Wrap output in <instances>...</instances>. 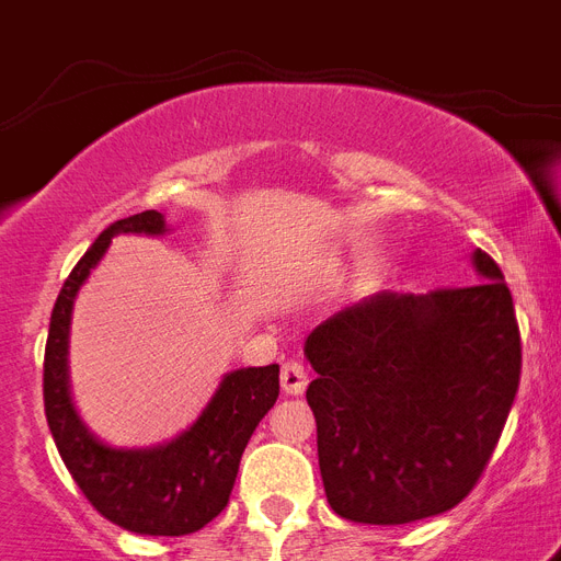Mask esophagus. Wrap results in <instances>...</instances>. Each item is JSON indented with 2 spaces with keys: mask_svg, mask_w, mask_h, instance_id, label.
<instances>
[{
  "mask_svg": "<svg viewBox=\"0 0 561 561\" xmlns=\"http://www.w3.org/2000/svg\"><path fill=\"white\" fill-rule=\"evenodd\" d=\"M306 387H308V373L302 364H297V360L282 364V390L288 392V396H302Z\"/></svg>",
  "mask_w": 561,
  "mask_h": 561,
  "instance_id": "esophagus-1",
  "label": "esophagus"
}]
</instances>
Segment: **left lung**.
Wrapping results in <instances>:
<instances>
[{
  "mask_svg": "<svg viewBox=\"0 0 561 561\" xmlns=\"http://www.w3.org/2000/svg\"><path fill=\"white\" fill-rule=\"evenodd\" d=\"M480 282L381 290L306 341V399L334 513L410 524L448 513L486 469L522 378V334L504 273L471 253Z\"/></svg>",
  "mask_w": 561,
  "mask_h": 561,
  "instance_id": "8db88e82",
  "label": "left lung"
}]
</instances>
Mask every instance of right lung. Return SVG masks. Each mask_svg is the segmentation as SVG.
Masks as SVG:
<instances>
[{"label":"right lung","mask_w":561,"mask_h":561,"mask_svg":"<svg viewBox=\"0 0 561 561\" xmlns=\"http://www.w3.org/2000/svg\"><path fill=\"white\" fill-rule=\"evenodd\" d=\"M125 232L165 236L169 227L165 215L157 209L110 224L64 282L48 323L43 360L48 431L78 489L107 522L139 536H188L227 506L241 454L279 396V364L224 375L201 416L169 443L151 448L101 443L83 425L69 392V325L78 290L104 259L110 241Z\"/></svg>","instance_id":"right-lung-1"}]
</instances>
